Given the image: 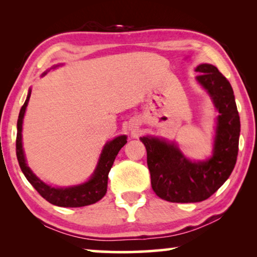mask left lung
<instances>
[{
    "instance_id": "obj_1",
    "label": "left lung",
    "mask_w": 257,
    "mask_h": 257,
    "mask_svg": "<svg viewBox=\"0 0 257 257\" xmlns=\"http://www.w3.org/2000/svg\"><path fill=\"white\" fill-rule=\"evenodd\" d=\"M197 81L205 88L219 111L213 156L191 162L173 144L154 137H142L146 147L152 188L160 198L171 203L205 201L231 175L237 162L240 119L232 87L212 64H199Z\"/></svg>"
}]
</instances>
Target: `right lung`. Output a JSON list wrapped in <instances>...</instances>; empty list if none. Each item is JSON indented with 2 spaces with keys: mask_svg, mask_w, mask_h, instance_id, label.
Listing matches in <instances>:
<instances>
[{
  "mask_svg": "<svg viewBox=\"0 0 257 257\" xmlns=\"http://www.w3.org/2000/svg\"><path fill=\"white\" fill-rule=\"evenodd\" d=\"M30 93L32 92L29 90L27 99H26L24 105L21 106L18 122H17L18 132H17L16 139V152L21 171L24 172L25 177L27 178V180L32 184L34 188L38 191V194L43 198L46 199L47 202L53 204V205L62 207H81L98 202L106 193L108 172H110L113 162L115 160V156L118 155L121 147H123L125 143H127V137L119 136L113 139V141L108 142L104 146L96 170H95L93 177L88 181L85 182V184L69 187V188H54V187L46 185L45 182L38 179L27 167L23 150L21 130H23V119L29 101Z\"/></svg>",
  "mask_w": 257,
  "mask_h": 257,
  "instance_id": "1",
  "label": "right lung"
}]
</instances>
